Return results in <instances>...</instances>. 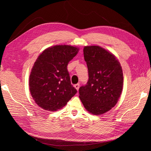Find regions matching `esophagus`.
Returning <instances> with one entry per match:
<instances>
[{
  "label": "esophagus",
  "mask_w": 151,
  "mask_h": 151,
  "mask_svg": "<svg viewBox=\"0 0 151 151\" xmlns=\"http://www.w3.org/2000/svg\"><path fill=\"white\" fill-rule=\"evenodd\" d=\"M79 84H75L74 86V88L77 90V91H78L79 90Z\"/></svg>",
  "instance_id": "esophagus-1"
}]
</instances>
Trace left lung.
Returning a JSON list of instances; mask_svg holds the SVG:
<instances>
[{"label":"left lung","instance_id":"8db88e82","mask_svg":"<svg viewBox=\"0 0 151 151\" xmlns=\"http://www.w3.org/2000/svg\"><path fill=\"white\" fill-rule=\"evenodd\" d=\"M83 52L89 80L80 87L79 98L87 111L101 115L115 106L120 96L122 68L115 56L101 47L86 46Z\"/></svg>","mask_w":151,"mask_h":151}]
</instances>
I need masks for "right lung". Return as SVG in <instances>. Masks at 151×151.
I'll list each match as a JSON object with an SVG mask.
<instances>
[{
	"mask_svg": "<svg viewBox=\"0 0 151 151\" xmlns=\"http://www.w3.org/2000/svg\"><path fill=\"white\" fill-rule=\"evenodd\" d=\"M79 52L70 45H55L45 49L32 68L29 86L31 96L43 109L57 111L77 93L71 84L67 65Z\"/></svg>",
	"mask_w": 151,
	"mask_h": 151,
	"instance_id": "right-lung-1",
	"label": "right lung"
}]
</instances>
